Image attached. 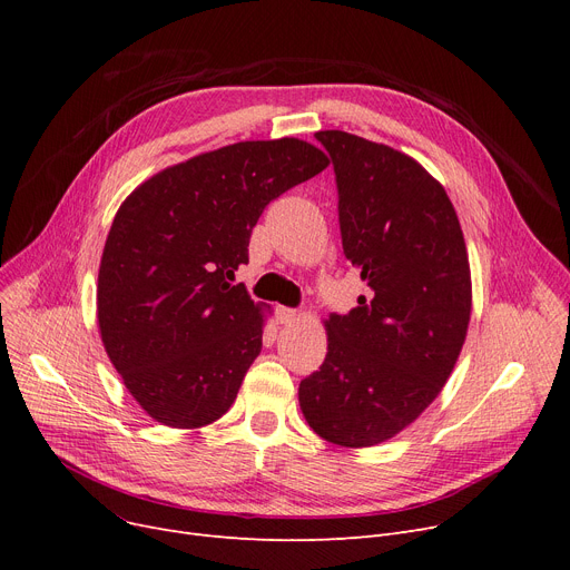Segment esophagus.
I'll list each match as a JSON object with an SVG mask.
<instances>
[{
	"instance_id": "obj_1",
	"label": "esophagus",
	"mask_w": 570,
	"mask_h": 570,
	"mask_svg": "<svg viewBox=\"0 0 570 570\" xmlns=\"http://www.w3.org/2000/svg\"><path fill=\"white\" fill-rule=\"evenodd\" d=\"M297 316H301V314H297V309H291V307H277V318H279V323H293Z\"/></svg>"
}]
</instances>
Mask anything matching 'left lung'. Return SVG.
<instances>
[{
    "mask_svg": "<svg viewBox=\"0 0 570 570\" xmlns=\"http://www.w3.org/2000/svg\"><path fill=\"white\" fill-rule=\"evenodd\" d=\"M337 183L344 256L365 295L331 314L327 353L301 381V409L325 441L367 448L421 415L451 376L471 316V275L455 207L397 149L318 131Z\"/></svg>",
    "mask_w": 570,
    "mask_h": 570,
    "instance_id": "1",
    "label": "left lung"
}]
</instances>
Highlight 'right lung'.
Masks as SVG:
<instances>
[{"label":"right lung","instance_id":"1","mask_svg":"<svg viewBox=\"0 0 570 570\" xmlns=\"http://www.w3.org/2000/svg\"><path fill=\"white\" fill-rule=\"evenodd\" d=\"M327 166L297 140H245L170 166L112 219L97 288L101 340L155 421L191 430L222 417L263 346V314L237 265L269 200Z\"/></svg>","mask_w":570,"mask_h":570}]
</instances>
